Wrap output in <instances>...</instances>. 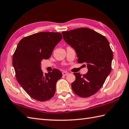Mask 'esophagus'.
<instances>
[{
	"mask_svg": "<svg viewBox=\"0 0 129 129\" xmlns=\"http://www.w3.org/2000/svg\"><path fill=\"white\" fill-rule=\"evenodd\" d=\"M69 74V73H68V72H66V71H63L62 72V75H63V76H67V75H68Z\"/></svg>",
	"mask_w": 129,
	"mask_h": 129,
	"instance_id": "1",
	"label": "esophagus"
}]
</instances>
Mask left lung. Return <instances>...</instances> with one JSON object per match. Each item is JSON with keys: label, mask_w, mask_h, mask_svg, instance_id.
Here are the masks:
<instances>
[{"label": "left lung", "mask_w": 129, "mask_h": 129, "mask_svg": "<svg viewBox=\"0 0 129 129\" xmlns=\"http://www.w3.org/2000/svg\"><path fill=\"white\" fill-rule=\"evenodd\" d=\"M68 45L75 50L79 63H86L88 72L82 76L74 73L76 80L72 83L73 92L81 98L96 93L111 70L112 51L105 36L87 28L62 31Z\"/></svg>", "instance_id": "1"}]
</instances>
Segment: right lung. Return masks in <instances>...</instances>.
Returning <instances> with one entry per match:
<instances>
[{
  "label": "right lung",
  "mask_w": 129,
  "mask_h": 129,
  "mask_svg": "<svg viewBox=\"0 0 129 129\" xmlns=\"http://www.w3.org/2000/svg\"><path fill=\"white\" fill-rule=\"evenodd\" d=\"M62 36L57 32H39L22 38L18 44L12 63L17 80L31 98L45 101L56 92V83L62 77L59 70L44 73L41 61L51 57Z\"/></svg>",
  "instance_id": "1"
}]
</instances>
